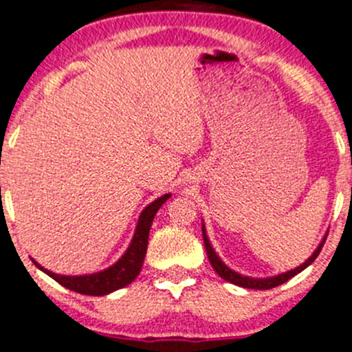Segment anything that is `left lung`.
Segmentation results:
<instances>
[{"label":"left lung","instance_id":"8db88e82","mask_svg":"<svg viewBox=\"0 0 352 352\" xmlns=\"http://www.w3.org/2000/svg\"><path fill=\"white\" fill-rule=\"evenodd\" d=\"M201 234H204V243H205V250H207L208 262H210V265L214 267L215 272H217L222 279L228 280V283L236 284V286H239V287H246V289H272V287H277V286H280V284L287 283L291 277H294L296 274L302 272L306 267L311 265V263L315 262V258L320 255V252H322V248H323V243H325V239H327V234H325V238L322 239V243L318 245V248L313 252V255L309 256V258L306 260L302 265L296 267V269L289 270V272L279 274V276L267 277V279H253V277H246V276H241V274L234 272V270L229 269V267L226 265L221 258H219L217 253L214 252V248H212L210 243H208L207 234H205V226H201Z\"/></svg>","mask_w":352,"mask_h":352}]
</instances>
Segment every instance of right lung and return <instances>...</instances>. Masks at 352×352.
<instances>
[{
    "mask_svg": "<svg viewBox=\"0 0 352 352\" xmlns=\"http://www.w3.org/2000/svg\"><path fill=\"white\" fill-rule=\"evenodd\" d=\"M169 197H171L169 193L162 195L161 198H157V200H154L151 205H147V207L144 208V212L140 214V219H138L133 239H131L130 246H128V250L124 252V255L121 256L113 267L102 270V272L90 274V276H59V274L46 270L37 262L34 263H36L44 274L53 277V279L61 284L63 287H66V289L69 291H75V293L78 294L104 296L113 293V291L116 289H121V287L133 283V280L137 279L138 274H140L142 265H144L145 253H147L148 231H151L152 221H154L157 210L162 207V204H164Z\"/></svg>",
    "mask_w": 352,
    "mask_h": 352,
    "instance_id": "add662e5",
    "label": "right lung"
}]
</instances>
